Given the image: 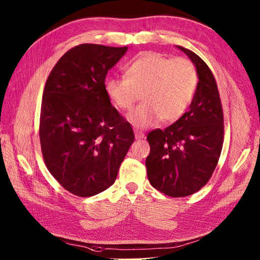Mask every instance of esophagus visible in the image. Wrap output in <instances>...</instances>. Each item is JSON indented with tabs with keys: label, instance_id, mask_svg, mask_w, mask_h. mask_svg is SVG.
<instances>
[{
	"label": "esophagus",
	"instance_id": "1",
	"mask_svg": "<svg viewBox=\"0 0 260 260\" xmlns=\"http://www.w3.org/2000/svg\"><path fill=\"white\" fill-rule=\"evenodd\" d=\"M135 137H136V139H143V138H145V134H143L142 132L135 131Z\"/></svg>",
	"mask_w": 260,
	"mask_h": 260
}]
</instances>
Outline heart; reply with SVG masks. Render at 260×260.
Wrapping results in <instances>:
<instances>
[{
  "label": "heart",
  "instance_id": "obj_1",
  "mask_svg": "<svg viewBox=\"0 0 260 260\" xmlns=\"http://www.w3.org/2000/svg\"><path fill=\"white\" fill-rule=\"evenodd\" d=\"M198 76L186 58H170L155 52L138 54L125 68V77L106 80V92L118 110L133 108L142 93L143 105L127 115L137 128H148L161 120H179L194 97Z\"/></svg>",
  "mask_w": 260,
  "mask_h": 260
}]
</instances>
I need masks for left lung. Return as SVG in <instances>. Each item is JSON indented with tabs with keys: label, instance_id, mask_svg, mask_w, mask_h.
I'll use <instances>...</instances> for the list:
<instances>
[{
	"label": "left lung",
	"instance_id": "1",
	"mask_svg": "<svg viewBox=\"0 0 260 260\" xmlns=\"http://www.w3.org/2000/svg\"><path fill=\"white\" fill-rule=\"evenodd\" d=\"M194 64L196 91L187 112L166 129L147 136L146 159L152 186L171 197H185L207 184L216 169L223 143V112L210 69L194 52L176 46Z\"/></svg>",
	"mask_w": 260,
	"mask_h": 260
}]
</instances>
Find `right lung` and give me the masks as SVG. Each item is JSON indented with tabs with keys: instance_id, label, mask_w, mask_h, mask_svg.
Returning a JSON list of instances; mask_svg holds the SVG:
<instances>
[{
	"instance_id": "add662e5",
	"label": "right lung",
	"mask_w": 260,
	"mask_h": 260,
	"mask_svg": "<svg viewBox=\"0 0 260 260\" xmlns=\"http://www.w3.org/2000/svg\"><path fill=\"white\" fill-rule=\"evenodd\" d=\"M127 47L80 44L58 60L44 87L40 144L50 173L72 194L90 197L115 182L135 139L105 88Z\"/></svg>"
}]
</instances>
